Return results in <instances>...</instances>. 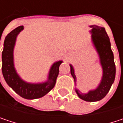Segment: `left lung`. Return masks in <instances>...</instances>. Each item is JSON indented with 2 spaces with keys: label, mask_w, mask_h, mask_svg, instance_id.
Listing matches in <instances>:
<instances>
[{
  "label": "left lung",
  "mask_w": 123,
  "mask_h": 123,
  "mask_svg": "<svg viewBox=\"0 0 123 123\" xmlns=\"http://www.w3.org/2000/svg\"><path fill=\"white\" fill-rule=\"evenodd\" d=\"M92 40L98 53L100 63L103 68V78L98 87L90 90L87 93H82L80 90H75L78 97L87 102H95L102 100L108 94L115 78V65L114 62L113 53L111 50L110 38L105 29L98 25H91ZM70 73L76 82V76L74 73L73 66L70 65Z\"/></svg>",
  "instance_id": "obj_1"
}]
</instances>
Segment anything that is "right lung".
Masks as SVG:
<instances>
[{"label": "right lung", "instance_id": "add662e5", "mask_svg": "<svg viewBox=\"0 0 123 123\" xmlns=\"http://www.w3.org/2000/svg\"><path fill=\"white\" fill-rule=\"evenodd\" d=\"M23 29V25L16 28L5 38L2 52V73L7 84L17 94L25 99H36L44 96L54 87L62 61L56 62L52 65L47 82L31 84L23 81L17 74L13 64V48L17 36Z\"/></svg>", "mask_w": 123, "mask_h": 123}]
</instances>
